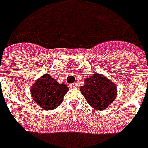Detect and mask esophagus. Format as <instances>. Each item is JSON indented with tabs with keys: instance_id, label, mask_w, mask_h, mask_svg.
Here are the masks:
<instances>
[{
	"instance_id": "esophagus-1",
	"label": "esophagus",
	"mask_w": 148,
	"mask_h": 148,
	"mask_svg": "<svg viewBox=\"0 0 148 148\" xmlns=\"http://www.w3.org/2000/svg\"><path fill=\"white\" fill-rule=\"evenodd\" d=\"M70 86H71V88H77V83H73V84L70 85Z\"/></svg>"
}]
</instances>
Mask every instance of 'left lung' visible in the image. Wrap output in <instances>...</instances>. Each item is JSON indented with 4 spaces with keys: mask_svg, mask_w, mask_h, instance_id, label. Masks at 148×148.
Wrapping results in <instances>:
<instances>
[{
    "mask_svg": "<svg viewBox=\"0 0 148 148\" xmlns=\"http://www.w3.org/2000/svg\"><path fill=\"white\" fill-rule=\"evenodd\" d=\"M81 91L89 105L95 110H103L116 98L117 87L106 77L95 73L85 80V85L81 86Z\"/></svg>",
    "mask_w": 148,
    "mask_h": 148,
    "instance_id": "8db88e82",
    "label": "left lung"
}]
</instances>
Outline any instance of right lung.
<instances>
[{
  "instance_id": "1",
  "label": "right lung",
  "mask_w": 148,
  "mask_h": 148,
  "mask_svg": "<svg viewBox=\"0 0 148 148\" xmlns=\"http://www.w3.org/2000/svg\"><path fill=\"white\" fill-rule=\"evenodd\" d=\"M68 90L65 84H59L46 74L33 84L31 94L34 100L40 107L45 110H51L62 104L63 96Z\"/></svg>"
}]
</instances>
